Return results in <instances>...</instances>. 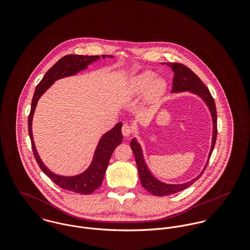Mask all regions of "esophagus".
Masks as SVG:
<instances>
[{
	"instance_id": "34e87169",
	"label": "esophagus",
	"mask_w": 250,
	"mask_h": 250,
	"mask_svg": "<svg viewBox=\"0 0 250 250\" xmlns=\"http://www.w3.org/2000/svg\"><path fill=\"white\" fill-rule=\"evenodd\" d=\"M121 131H122V134H123V136H124V137H129V136L133 133V129H132V127H131L130 125L126 124V123H125V124H123Z\"/></svg>"
}]
</instances>
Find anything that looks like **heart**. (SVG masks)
Masks as SVG:
<instances>
[{
	"instance_id": "obj_1",
	"label": "heart",
	"mask_w": 250,
	"mask_h": 250,
	"mask_svg": "<svg viewBox=\"0 0 250 250\" xmlns=\"http://www.w3.org/2000/svg\"><path fill=\"white\" fill-rule=\"evenodd\" d=\"M167 86V83L164 78L156 79L155 73L145 71L131 81L128 89L133 95H142L148 90L147 99L153 103L166 92Z\"/></svg>"
}]
</instances>
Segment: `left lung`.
Returning <instances> with one entry per match:
<instances>
[{
    "label": "left lung",
    "instance_id": "8db88e82",
    "mask_svg": "<svg viewBox=\"0 0 250 250\" xmlns=\"http://www.w3.org/2000/svg\"><path fill=\"white\" fill-rule=\"evenodd\" d=\"M163 64H166L163 63ZM173 72H174V78H173V85H172V93L183 92V91H189L191 93H194L195 95L202 98V100L206 103L207 107H209V110L212 115L213 119V138H212V145L210 149V153L208 156V161L202 170V172L194 179L190 180L189 182L184 183V184H167L160 180L154 177L150 170L148 169L144 158H143V150L136 139H133L131 141V148L133 150L134 156L136 158V163L139 170V175L141 179V183L143 188L149 191L151 194L156 196H167L169 194H173L179 191H182L191 186L197 179L200 178L203 174L204 170L206 169V167L209 163L210 157L213 153L214 144L216 141V135H217V125H216V108L214 104V98L212 97L208 87L202 83V81L191 71L189 68L185 66L184 64L177 63V62H168L167 63Z\"/></svg>",
    "mask_w": 250,
    "mask_h": 250
}]
</instances>
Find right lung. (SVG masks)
Listing matches in <instances>:
<instances>
[{
    "mask_svg": "<svg viewBox=\"0 0 250 250\" xmlns=\"http://www.w3.org/2000/svg\"><path fill=\"white\" fill-rule=\"evenodd\" d=\"M113 58L112 56L102 55V58ZM100 56H81V55H67L62 58L56 64H54L45 76L42 78L40 83L36 85V91L34 93V97L32 100L31 112L29 115L28 125H29V135L32 143V148L34 151V155L36 162L41 168V170L51 179L56 185L59 187L70 190L73 192L82 193V194H90L95 189H97L105 176V172L108 166V162L110 156L114 149L122 143L123 136L121 133L122 123L118 122L111 130H109L103 137L100 139L97 148L94 152V156L92 162L88 168L84 170L83 173L75 175V176H62L58 175L49 170L45 165L42 163L39 155L36 151V145L34 142L33 131H32V123L33 117L36 110L37 102L41 95L57 81L62 78L69 77L76 75L78 72L83 71L87 68L89 64L98 61Z\"/></svg>",
    "mask_w": 250,
    "mask_h": 250,
    "instance_id": "right-lung-1",
    "label": "right lung"
}]
</instances>
